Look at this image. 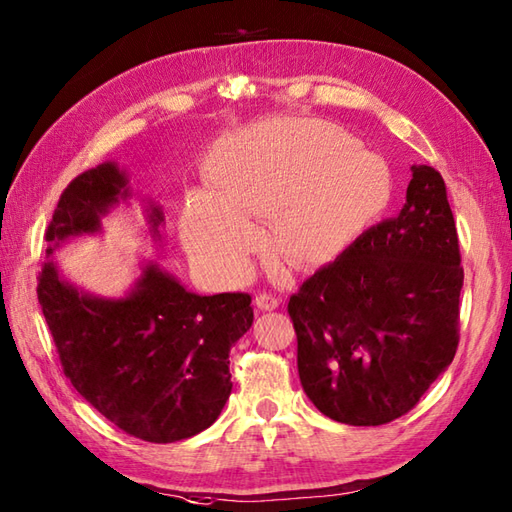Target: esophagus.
Wrapping results in <instances>:
<instances>
[{
	"label": "esophagus",
	"mask_w": 512,
	"mask_h": 512,
	"mask_svg": "<svg viewBox=\"0 0 512 512\" xmlns=\"http://www.w3.org/2000/svg\"><path fill=\"white\" fill-rule=\"evenodd\" d=\"M255 306H257L259 310H264V312L277 310V308H279V299L273 297V295H266V292H259V295L255 297Z\"/></svg>",
	"instance_id": "obj_1"
}]
</instances>
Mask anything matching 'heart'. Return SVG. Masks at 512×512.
Instances as JSON below:
<instances>
[{"instance_id": "b5f03b06", "label": "heart", "mask_w": 512, "mask_h": 512, "mask_svg": "<svg viewBox=\"0 0 512 512\" xmlns=\"http://www.w3.org/2000/svg\"><path fill=\"white\" fill-rule=\"evenodd\" d=\"M213 195L193 191L182 242L217 277L246 273L259 246L257 220L281 262L310 270L334 262L391 195L387 167L321 121H281L226 134L206 158Z\"/></svg>"}]
</instances>
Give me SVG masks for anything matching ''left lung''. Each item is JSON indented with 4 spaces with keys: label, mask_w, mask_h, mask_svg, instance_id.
Wrapping results in <instances>:
<instances>
[{
    "label": "left lung",
    "mask_w": 512,
    "mask_h": 512,
    "mask_svg": "<svg viewBox=\"0 0 512 512\" xmlns=\"http://www.w3.org/2000/svg\"><path fill=\"white\" fill-rule=\"evenodd\" d=\"M464 270L440 173L411 167L407 202L290 297L297 367L323 416L376 427L418 405L458 350Z\"/></svg>",
    "instance_id": "obj_1"
}]
</instances>
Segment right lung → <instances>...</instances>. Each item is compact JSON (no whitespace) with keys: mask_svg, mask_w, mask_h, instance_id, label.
<instances>
[{"mask_svg":"<svg viewBox=\"0 0 512 512\" xmlns=\"http://www.w3.org/2000/svg\"><path fill=\"white\" fill-rule=\"evenodd\" d=\"M132 198L127 173L103 162L63 191L46 231L37 297L63 374L118 429L147 442H178L209 429L231 396L228 352L253 325L250 295L189 292L156 262L123 297H96L61 275L54 250L103 233V217ZM143 202L154 244L165 213Z\"/></svg>","mask_w":512,"mask_h":512,"instance_id":"1","label":"right lung"}]
</instances>
